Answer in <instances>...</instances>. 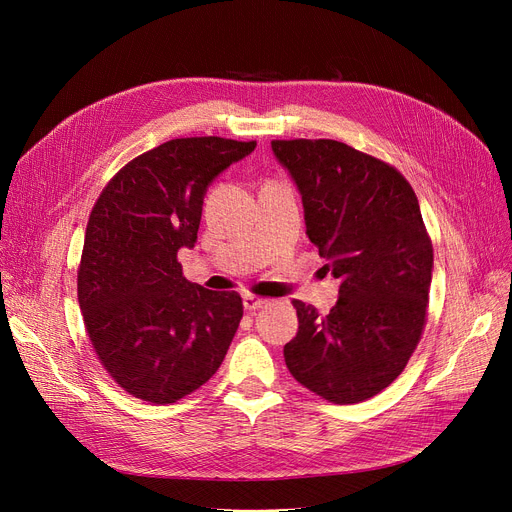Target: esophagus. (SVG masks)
<instances>
[{
  "mask_svg": "<svg viewBox=\"0 0 512 512\" xmlns=\"http://www.w3.org/2000/svg\"><path fill=\"white\" fill-rule=\"evenodd\" d=\"M242 305H245L247 311H259V309L270 305V299L257 297V294H245V297H242Z\"/></svg>",
  "mask_w": 512,
  "mask_h": 512,
  "instance_id": "esophagus-1",
  "label": "esophagus"
}]
</instances>
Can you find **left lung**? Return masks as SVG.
Returning a JSON list of instances; mask_svg holds the SVG:
<instances>
[{"label":"left lung","mask_w":512,"mask_h":512,"mask_svg":"<svg viewBox=\"0 0 512 512\" xmlns=\"http://www.w3.org/2000/svg\"><path fill=\"white\" fill-rule=\"evenodd\" d=\"M303 195L307 236L340 280L328 315L292 301V378L334 405L388 388L421 340L434 247L417 195L394 166L332 139L272 141Z\"/></svg>","instance_id":"1"}]
</instances>
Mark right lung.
Masks as SVG:
<instances>
[{"mask_svg": "<svg viewBox=\"0 0 512 512\" xmlns=\"http://www.w3.org/2000/svg\"><path fill=\"white\" fill-rule=\"evenodd\" d=\"M255 141L172 139L105 184L85 232L78 305L103 369L153 405H172L222 365L242 319L238 292L188 282L178 249L195 247L209 182Z\"/></svg>", "mask_w": 512, "mask_h": 512, "instance_id": "obj_1", "label": "right lung"}]
</instances>
